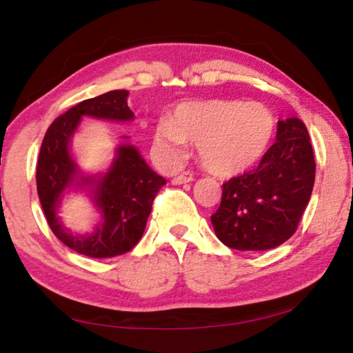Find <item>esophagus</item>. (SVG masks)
Returning a JSON list of instances; mask_svg holds the SVG:
<instances>
[{
	"mask_svg": "<svg viewBox=\"0 0 353 353\" xmlns=\"http://www.w3.org/2000/svg\"><path fill=\"white\" fill-rule=\"evenodd\" d=\"M192 181H194V174H192L190 171H184V172L177 174V176L174 177L172 184L181 185V184H187V182H192Z\"/></svg>",
	"mask_w": 353,
	"mask_h": 353,
	"instance_id": "obj_1",
	"label": "esophagus"
}]
</instances>
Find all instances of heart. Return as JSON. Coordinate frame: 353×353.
<instances>
[{"instance_id":"heart-1","label":"heart","mask_w":353,"mask_h":353,"mask_svg":"<svg viewBox=\"0 0 353 353\" xmlns=\"http://www.w3.org/2000/svg\"><path fill=\"white\" fill-rule=\"evenodd\" d=\"M276 119L261 103L210 100L176 108L154 129V147L168 164H179L187 142L199 143L203 166L218 176H234L255 166L270 148Z\"/></svg>"}]
</instances>
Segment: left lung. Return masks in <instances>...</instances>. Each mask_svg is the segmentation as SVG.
Masks as SVG:
<instances>
[{"mask_svg": "<svg viewBox=\"0 0 353 353\" xmlns=\"http://www.w3.org/2000/svg\"><path fill=\"white\" fill-rule=\"evenodd\" d=\"M313 148L297 117L278 122L276 142L252 171L223 184L211 214L216 236L234 250H270L297 231L314 184Z\"/></svg>", "mask_w": 353, "mask_h": 353, "instance_id": "8db88e82", "label": "left lung"}]
</instances>
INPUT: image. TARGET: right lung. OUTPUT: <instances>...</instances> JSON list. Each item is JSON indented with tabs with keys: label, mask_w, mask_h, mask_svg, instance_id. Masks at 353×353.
<instances>
[{
	"label": "right lung",
	"mask_w": 353,
	"mask_h": 353,
	"mask_svg": "<svg viewBox=\"0 0 353 353\" xmlns=\"http://www.w3.org/2000/svg\"><path fill=\"white\" fill-rule=\"evenodd\" d=\"M128 90H112L83 100L56 117L46 130L37 163V192L50 229L64 245L81 255L111 258L128 253L143 236L153 200L166 184L132 145H119L111 168L103 176H82L70 157L69 142L82 116L132 121ZM70 186H88L102 214L96 231L74 236L57 218V206Z\"/></svg>",
	"instance_id": "add662e5"
}]
</instances>
